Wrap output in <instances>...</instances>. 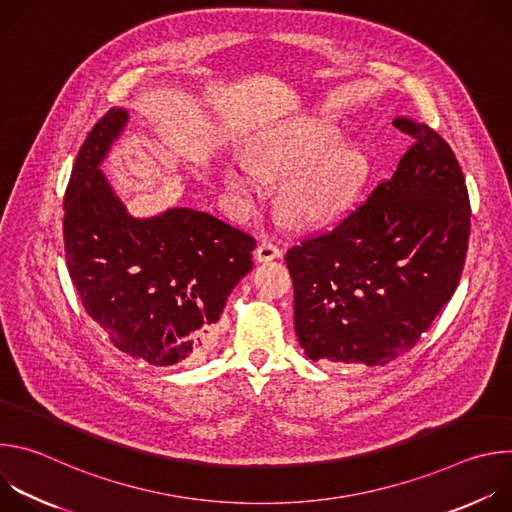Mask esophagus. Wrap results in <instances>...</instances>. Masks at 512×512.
<instances>
[{
  "instance_id": "34e87169",
  "label": "esophagus",
  "mask_w": 512,
  "mask_h": 512,
  "mask_svg": "<svg viewBox=\"0 0 512 512\" xmlns=\"http://www.w3.org/2000/svg\"><path fill=\"white\" fill-rule=\"evenodd\" d=\"M281 255H283V251H281L275 243H271V241H263V243L255 249V259H257L259 263L279 259Z\"/></svg>"
}]
</instances>
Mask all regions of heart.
<instances>
[{
    "instance_id": "b5f03b06",
    "label": "heart",
    "mask_w": 512,
    "mask_h": 512,
    "mask_svg": "<svg viewBox=\"0 0 512 512\" xmlns=\"http://www.w3.org/2000/svg\"><path fill=\"white\" fill-rule=\"evenodd\" d=\"M342 143V133L332 123H287L251 145V164H227L223 178L235 194L249 198L259 192L261 176H291L281 192L283 214L296 225H320L348 206L358 186L360 158L342 150Z\"/></svg>"
}]
</instances>
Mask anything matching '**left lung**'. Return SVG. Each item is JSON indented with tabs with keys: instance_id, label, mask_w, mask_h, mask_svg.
<instances>
[{
	"instance_id": "left-lung-1",
	"label": "left lung",
	"mask_w": 512,
	"mask_h": 512,
	"mask_svg": "<svg viewBox=\"0 0 512 512\" xmlns=\"http://www.w3.org/2000/svg\"><path fill=\"white\" fill-rule=\"evenodd\" d=\"M397 170L326 233L285 255L298 340L312 360L387 364L413 348L460 283L470 198L450 145L429 125Z\"/></svg>"
}]
</instances>
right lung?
<instances>
[{
  "instance_id": "add662e5",
  "label": "right lung",
  "mask_w": 512,
  "mask_h": 512,
  "mask_svg": "<svg viewBox=\"0 0 512 512\" xmlns=\"http://www.w3.org/2000/svg\"><path fill=\"white\" fill-rule=\"evenodd\" d=\"M125 123V109H109L72 166L66 267L87 314L121 352L194 367L214 348L231 289L253 267L255 239L192 208L133 218L99 170Z\"/></svg>"
}]
</instances>
